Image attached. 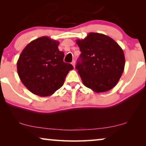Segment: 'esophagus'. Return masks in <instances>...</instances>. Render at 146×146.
Segmentation results:
<instances>
[{"label":"esophagus","mask_w":146,"mask_h":146,"mask_svg":"<svg viewBox=\"0 0 146 146\" xmlns=\"http://www.w3.org/2000/svg\"><path fill=\"white\" fill-rule=\"evenodd\" d=\"M72 66H74V68H75L76 63H75V61H74V60H73L72 62Z\"/></svg>","instance_id":"esophagus-1"}]
</instances>
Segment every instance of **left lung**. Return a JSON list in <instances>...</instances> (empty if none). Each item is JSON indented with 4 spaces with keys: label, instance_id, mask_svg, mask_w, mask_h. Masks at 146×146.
<instances>
[{
    "label": "left lung",
    "instance_id": "8db88e82",
    "mask_svg": "<svg viewBox=\"0 0 146 146\" xmlns=\"http://www.w3.org/2000/svg\"><path fill=\"white\" fill-rule=\"evenodd\" d=\"M80 50L76 68L84 85L97 93L113 88L118 82L125 66V56L118 44L103 34L90 33L77 40Z\"/></svg>",
    "mask_w": 146,
    "mask_h": 146
}]
</instances>
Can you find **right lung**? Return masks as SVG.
<instances>
[{"label":"right lung","mask_w":146,"mask_h":146,"mask_svg":"<svg viewBox=\"0 0 146 146\" xmlns=\"http://www.w3.org/2000/svg\"><path fill=\"white\" fill-rule=\"evenodd\" d=\"M59 42L48 36L34 40L26 46L17 61V72L26 88L40 96L53 94L62 86L74 67L63 61Z\"/></svg>","instance_id":"right-lung-1"}]
</instances>
